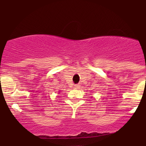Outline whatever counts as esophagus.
Returning <instances> with one entry per match:
<instances>
[{
	"instance_id": "34e87169",
	"label": "esophagus",
	"mask_w": 146,
	"mask_h": 146,
	"mask_svg": "<svg viewBox=\"0 0 146 146\" xmlns=\"http://www.w3.org/2000/svg\"><path fill=\"white\" fill-rule=\"evenodd\" d=\"M74 89H79L80 88V85L79 84H76V85H74Z\"/></svg>"
}]
</instances>
